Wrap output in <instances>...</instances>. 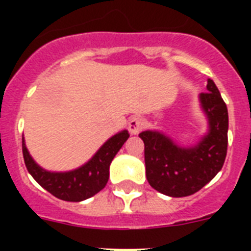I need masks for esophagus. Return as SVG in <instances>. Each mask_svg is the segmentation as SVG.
<instances>
[{
    "mask_svg": "<svg viewBox=\"0 0 251 251\" xmlns=\"http://www.w3.org/2000/svg\"><path fill=\"white\" fill-rule=\"evenodd\" d=\"M145 125L146 122L142 117H131L129 120V124H127L130 134H133V135H137V134L141 133L142 129L145 127Z\"/></svg>",
    "mask_w": 251,
    "mask_h": 251,
    "instance_id": "1",
    "label": "esophagus"
}]
</instances>
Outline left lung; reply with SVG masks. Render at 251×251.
Masks as SVG:
<instances>
[{
    "instance_id": "8db88e82",
    "label": "left lung",
    "mask_w": 251,
    "mask_h": 251,
    "mask_svg": "<svg viewBox=\"0 0 251 251\" xmlns=\"http://www.w3.org/2000/svg\"><path fill=\"white\" fill-rule=\"evenodd\" d=\"M207 133L195 145L181 146L159 130L139 134L145 142L146 176L161 194L179 198L201 190L223 168L228 147V109L214 80L199 94Z\"/></svg>"
}]
</instances>
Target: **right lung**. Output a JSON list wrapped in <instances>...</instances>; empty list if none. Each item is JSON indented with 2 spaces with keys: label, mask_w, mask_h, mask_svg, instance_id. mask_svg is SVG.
I'll use <instances>...</instances> for the list:
<instances>
[{
  "label": "right lung",
  "mask_w": 251,
  "mask_h": 251,
  "mask_svg": "<svg viewBox=\"0 0 251 251\" xmlns=\"http://www.w3.org/2000/svg\"><path fill=\"white\" fill-rule=\"evenodd\" d=\"M129 137L127 130L114 134L86 164L68 172H52L41 168L29 155L25 138H22V151L27 171L40 186L58 199L82 202L105 187L109 178L110 163Z\"/></svg>",
  "instance_id": "obj_1"
}]
</instances>
